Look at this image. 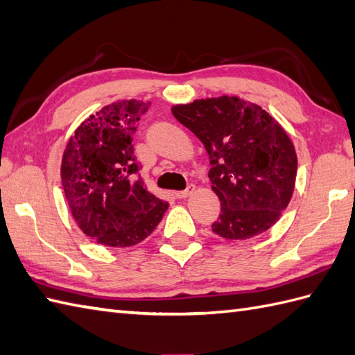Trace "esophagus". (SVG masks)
<instances>
[{
    "mask_svg": "<svg viewBox=\"0 0 355 355\" xmlns=\"http://www.w3.org/2000/svg\"><path fill=\"white\" fill-rule=\"evenodd\" d=\"M194 191H196V187H194V185H188L187 189H184V191L175 193V197H176V198H187V197L191 196Z\"/></svg>",
    "mask_w": 355,
    "mask_h": 355,
    "instance_id": "1",
    "label": "esophagus"
}]
</instances>
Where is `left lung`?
<instances>
[{
    "mask_svg": "<svg viewBox=\"0 0 355 355\" xmlns=\"http://www.w3.org/2000/svg\"><path fill=\"white\" fill-rule=\"evenodd\" d=\"M209 155V179L221 202L212 232L248 239L274 226L297 178V155L284 129L256 103L235 96L171 108Z\"/></svg>",
    "mask_w": 355,
    "mask_h": 355,
    "instance_id": "8db88e82",
    "label": "left lung"
}]
</instances>
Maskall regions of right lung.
<instances>
[{
    "mask_svg": "<svg viewBox=\"0 0 355 355\" xmlns=\"http://www.w3.org/2000/svg\"><path fill=\"white\" fill-rule=\"evenodd\" d=\"M149 107L135 99L111 103L84 120L67 143L62 162L66 200L78 226L98 244L141 243L168 207L144 184L132 144Z\"/></svg>",
    "mask_w": 355,
    "mask_h": 355,
    "instance_id": "1",
    "label": "right lung"
}]
</instances>
